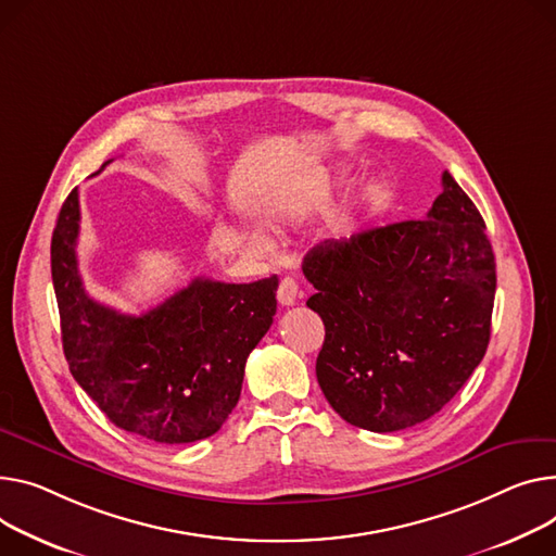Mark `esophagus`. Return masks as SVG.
<instances>
[{"mask_svg": "<svg viewBox=\"0 0 556 556\" xmlns=\"http://www.w3.org/2000/svg\"><path fill=\"white\" fill-rule=\"evenodd\" d=\"M298 298H300V286H298V281H294L292 277L281 279L279 290H277L279 304H281V306H294V304H298Z\"/></svg>", "mask_w": 556, "mask_h": 556, "instance_id": "esophagus-1", "label": "esophagus"}]
</instances>
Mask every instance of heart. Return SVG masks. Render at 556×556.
<instances>
[{
    "label": "heart",
    "mask_w": 556,
    "mask_h": 556,
    "mask_svg": "<svg viewBox=\"0 0 556 556\" xmlns=\"http://www.w3.org/2000/svg\"><path fill=\"white\" fill-rule=\"evenodd\" d=\"M330 190H332V185H330V180L326 178V180H321L319 185H315V190H313V194H311V201L313 203H321V201H326L328 197H330ZM389 199H391V192H389V185L387 182H382V180H371L364 188V194H362V203H364V212L371 216V214H376V212H380V210H384L387 207V203H389ZM252 243L256 245V248H266L268 245V241L262 237V235H254L252 237Z\"/></svg>",
    "instance_id": "obj_1"
}]
</instances>
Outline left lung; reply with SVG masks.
Here are the masks:
<instances>
[{
    "mask_svg": "<svg viewBox=\"0 0 556 556\" xmlns=\"http://www.w3.org/2000/svg\"><path fill=\"white\" fill-rule=\"evenodd\" d=\"M306 302L326 328L317 382L346 422L400 431L429 420L483 359L496 292L485 220L450 172L425 218L304 256Z\"/></svg>",
    "mask_w": 556,
    "mask_h": 556,
    "instance_id": "1",
    "label": "left lung"
}]
</instances>
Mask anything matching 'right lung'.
<instances>
[{"label": "right lung", "mask_w": 556, "mask_h": 556, "mask_svg": "<svg viewBox=\"0 0 556 556\" xmlns=\"http://www.w3.org/2000/svg\"><path fill=\"white\" fill-rule=\"evenodd\" d=\"M78 235L76 188L62 203L51 239L71 376L111 422L129 433L163 445L216 433L239 402L248 355L277 313V275L252 283L199 277L156 308L123 315L87 294L78 270Z\"/></svg>", "instance_id": "right-lung-1"}]
</instances>
